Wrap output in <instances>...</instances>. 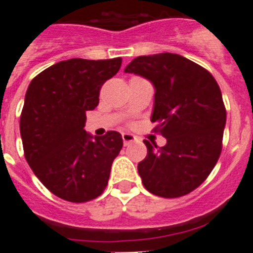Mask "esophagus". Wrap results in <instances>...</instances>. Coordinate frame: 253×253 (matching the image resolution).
<instances>
[{
	"label": "esophagus",
	"mask_w": 253,
	"mask_h": 253,
	"mask_svg": "<svg viewBox=\"0 0 253 253\" xmlns=\"http://www.w3.org/2000/svg\"><path fill=\"white\" fill-rule=\"evenodd\" d=\"M137 138L134 137L133 134L130 133H123V142H124V146H128L129 143L134 142Z\"/></svg>",
	"instance_id": "esophagus-1"
}]
</instances>
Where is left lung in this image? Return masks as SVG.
Instances as JSON below:
<instances>
[{"mask_svg": "<svg viewBox=\"0 0 253 253\" xmlns=\"http://www.w3.org/2000/svg\"><path fill=\"white\" fill-rule=\"evenodd\" d=\"M124 72L153 84L151 122L167 139L161 148L144 140L148 154L138 163L143 185L162 198L191 193L222 152L227 113L218 84L207 69L173 53L134 58Z\"/></svg>", "mask_w": 253, "mask_h": 253, "instance_id": "1", "label": "left lung"}]
</instances>
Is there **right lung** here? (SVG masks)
Returning <instances> with one entry per match:
<instances>
[{"label":"right lung","mask_w":253,"mask_h":253,"mask_svg":"<svg viewBox=\"0 0 253 253\" xmlns=\"http://www.w3.org/2000/svg\"><path fill=\"white\" fill-rule=\"evenodd\" d=\"M122 58L62 60L30 82L20 118L24 153L42 184L58 198L84 203L102 194L122 134L93 137L86 111L99 105L100 88L115 76Z\"/></svg>","instance_id":"obj_1"}]
</instances>
